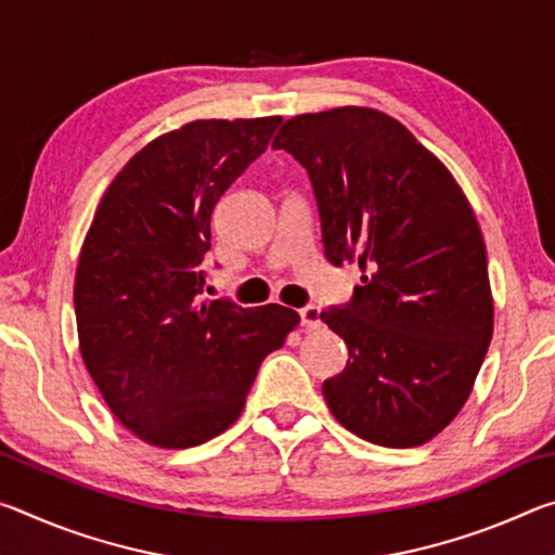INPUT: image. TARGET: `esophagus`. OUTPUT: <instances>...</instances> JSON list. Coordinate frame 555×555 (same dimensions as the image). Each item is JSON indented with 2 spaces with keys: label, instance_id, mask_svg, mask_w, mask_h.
<instances>
[{
  "label": "esophagus",
  "instance_id": "obj_1",
  "mask_svg": "<svg viewBox=\"0 0 555 555\" xmlns=\"http://www.w3.org/2000/svg\"><path fill=\"white\" fill-rule=\"evenodd\" d=\"M298 318H300V325H304L306 331H318V327H321V311H318L315 306L300 308Z\"/></svg>",
  "mask_w": 555,
  "mask_h": 555
}]
</instances>
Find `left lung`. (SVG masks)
<instances>
[{
  "instance_id": "left-lung-1",
  "label": "left lung",
  "mask_w": 555,
  "mask_h": 555,
  "mask_svg": "<svg viewBox=\"0 0 555 555\" xmlns=\"http://www.w3.org/2000/svg\"><path fill=\"white\" fill-rule=\"evenodd\" d=\"M306 168L325 259L362 286L321 321L347 345L323 382L333 416L374 446L413 448L463 409L492 340L480 224L448 168L384 112L291 117L274 139Z\"/></svg>"
}]
</instances>
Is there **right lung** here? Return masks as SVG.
Wrapping results in <instances>:
<instances>
[{
  "instance_id": "obj_1",
  "label": "right lung",
  "mask_w": 555,
  "mask_h": 555,
  "mask_svg": "<svg viewBox=\"0 0 555 555\" xmlns=\"http://www.w3.org/2000/svg\"><path fill=\"white\" fill-rule=\"evenodd\" d=\"M281 117L198 119L129 158L102 195L75 274L82 362L112 413L158 448H193L242 413L298 313L203 300L210 218Z\"/></svg>"
}]
</instances>
